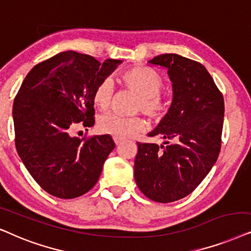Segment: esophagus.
Here are the masks:
<instances>
[{
	"label": "esophagus",
	"instance_id": "esophagus-1",
	"mask_svg": "<svg viewBox=\"0 0 251 251\" xmlns=\"http://www.w3.org/2000/svg\"><path fill=\"white\" fill-rule=\"evenodd\" d=\"M113 141H115V143H116V146H119L120 143H122L124 140H122V139H118V138H113Z\"/></svg>",
	"mask_w": 251,
	"mask_h": 251
}]
</instances>
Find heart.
<instances>
[{"label": "heart", "mask_w": 251, "mask_h": 251, "mask_svg": "<svg viewBox=\"0 0 251 251\" xmlns=\"http://www.w3.org/2000/svg\"><path fill=\"white\" fill-rule=\"evenodd\" d=\"M122 81L129 91L139 96L136 109L152 119L159 122L166 113V104L158 95L163 87V80L156 72L151 70L136 66L123 73ZM112 99V83L110 80H103L96 87L93 101L96 108L101 111H105L111 104ZM98 127L100 132L104 133L118 139H127L141 133L146 129L145 120L134 117L125 118L115 113H108L99 119Z\"/></svg>", "instance_id": "1"}]
</instances>
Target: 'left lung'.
I'll return each mask as SVG.
<instances>
[{"label":"left lung","instance_id":"8db88e82","mask_svg":"<svg viewBox=\"0 0 251 251\" xmlns=\"http://www.w3.org/2000/svg\"><path fill=\"white\" fill-rule=\"evenodd\" d=\"M149 65L168 71L172 102L149 136L164 145L138 142L134 179L147 198L170 203L186 198L203 181L218 158L224 98L206 69L176 53L153 57Z\"/></svg>","mask_w":251,"mask_h":251}]
</instances>
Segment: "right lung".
Masks as SVG:
<instances>
[{
    "label": "right lung",
    "instance_id": "1",
    "mask_svg": "<svg viewBox=\"0 0 251 251\" xmlns=\"http://www.w3.org/2000/svg\"><path fill=\"white\" fill-rule=\"evenodd\" d=\"M64 51L35 65L13 102L17 152L50 195L75 199L91 190L116 145L108 134L79 139L73 129L94 125L93 95L122 64Z\"/></svg>",
    "mask_w": 251,
    "mask_h": 251
}]
</instances>
